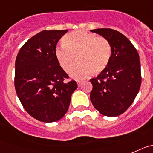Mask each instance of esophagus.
<instances>
[{
	"instance_id": "esophagus-1",
	"label": "esophagus",
	"mask_w": 153,
	"mask_h": 153,
	"mask_svg": "<svg viewBox=\"0 0 153 153\" xmlns=\"http://www.w3.org/2000/svg\"><path fill=\"white\" fill-rule=\"evenodd\" d=\"M82 85V82H80V81H78V87H81Z\"/></svg>"
}]
</instances>
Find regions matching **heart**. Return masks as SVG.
Returning <instances> with one entry per match:
<instances>
[{
    "mask_svg": "<svg viewBox=\"0 0 153 153\" xmlns=\"http://www.w3.org/2000/svg\"><path fill=\"white\" fill-rule=\"evenodd\" d=\"M63 43L65 46L58 47L55 50V57L67 73L74 70L78 61L80 65L71 74L76 79L85 78L91 72L95 75H99L109 63L111 45L105 38L79 30L66 34Z\"/></svg>",
    "mask_w": 153,
    "mask_h": 153,
    "instance_id": "b5f03b06",
    "label": "heart"
}]
</instances>
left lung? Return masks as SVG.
Listing matches in <instances>:
<instances>
[{"mask_svg": "<svg viewBox=\"0 0 153 153\" xmlns=\"http://www.w3.org/2000/svg\"><path fill=\"white\" fill-rule=\"evenodd\" d=\"M111 45L109 63L104 71L91 78L90 99L105 116H118L128 109L139 91L142 82L137 50L122 33L110 28L91 30Z\"/></svg>", "mask_w": 153, "mask_h": 153, "instance_id": "left-lung-1", "label": "left lung"}]
</instances>
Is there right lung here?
<instances>
[{
    "mask_svg": "<svg viewBox=\"0 0 153 153\" xmlns=\"http://www.w3.org/2000/svg\"><path fill=\"white\" fill-rule=\"evenodd\" d=\"M68 30H42L20 49L15 62L14 87L27 113L44 123L59 120L68 109L75 81L68 75L55 57L56 45Z\"/></svg>",
    "mask_w": 153,
    "mask_h": 153,
    "instance_id": "add662e5",
    "label": "right lung"
}]
</instances>
